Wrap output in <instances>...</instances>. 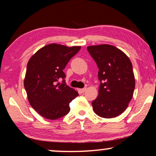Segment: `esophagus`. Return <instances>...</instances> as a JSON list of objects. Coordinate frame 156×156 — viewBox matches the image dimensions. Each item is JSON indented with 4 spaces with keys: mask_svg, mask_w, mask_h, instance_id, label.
Wrapping results in <instances>:
<instances>
[{
    "mask_svg": "<svg viewBox=\"0 0 156 156\" xmlns=\"http://www.w3.org/2000/svg\"><path fill=\"white\" fill-rule=\"evenodd\" d=\"M86 90H87V88H86V87H84V88H82V89H80V92H82V93L85 92H86Z\"/></svg>",
    "mask_w": 156,
    "mask_h": 156,
    "instance_id": "1",
    "label": "esophagus"
}]
</instances>
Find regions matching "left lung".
<instances>
[{
	"label": "left lung",
	"instance_id": "left-lung-1",
	"mask_svg": "<svg viewBox=\"0 0 156 156\" xmlns=\"http://www.w3.org/2000/svg\"><path fill=\"white\" fill-rule=\"evenodd\" d=\"M98 66L100 81L98 97L92 102L98 116L112 118L126 110L134 92L135 82L133 65L124 52L114 46H87Z\"/></svg>",
	"mask_w": 156,
	"mask_h": 156
}]
</instances>
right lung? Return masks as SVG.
I'll return each instance as SVG.
<instances>
[{"label": "right lung", "mask_w": 156, "mask_h": 156, "mask_svg": "<svg viewBox=\"0 0 156 156\" xmlns=\"http://www.w3.org/2000/svg\"><path fill=\"white\" fill-rule=\"evenodd\" d=\"M81 46L48 44L36 52L27 64L24 87L31 107L48 120H56L70 111L69 103L78 92L65 83L64 69ZM62 80V83L58 80Z\"/></svg>", "instance_id": "add662e5"}]
</instances>
